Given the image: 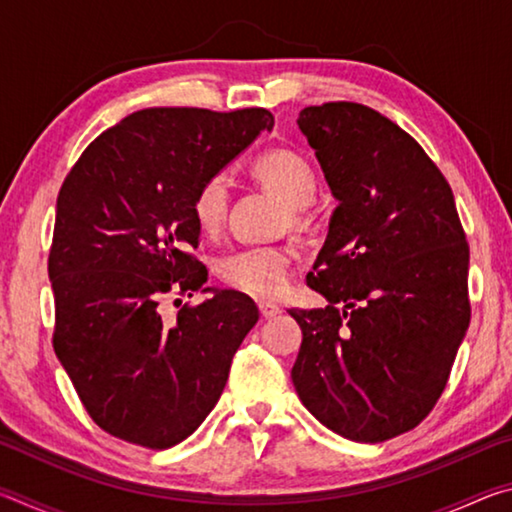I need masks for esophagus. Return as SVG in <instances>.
I'll return each mask as SVG.
<instances>
[{
  "mask_svg": "<svg viewBox=\"0 0 512 512\" xmlns=\"http://www.w3.org/2000/svg\"><path fill=\"white\" fill-rule=\"evenodd\" d=\"M280 305H275V302L271 300H259V314H262V318H275L277 314H280Z\"/></svg>",
  "mask_w": 512,
  "mask_h": 512,
  "instance_id": "34e87169",
  "label": "esophagus"
}]
</instances>
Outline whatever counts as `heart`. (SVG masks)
Here are the masks:
<instances>
[{"label":"heart","instance_id":"b5f03b06","mask_svg":"<svg viewBox=\"0 0 512 512\" xmlns=\"http://www.w3.org/2000/svg\"><path fill=\"white\" fill-rule=\"evenodd\" d=\"M259 183L287 205L293 228H307V205L314 201L318 176L305 155L291 149H275L259 155L253 164ZM230 210V180L223 171L201 180L192 198V216L207 235L221 230ZM293 255L284 246H246L232 250L219 262V275L228 287L255 298H277L291 284Z\"/></svg>","mask_w":512,"mask_h":512}]
</instances>
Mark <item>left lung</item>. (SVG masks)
Segmentation results:
<instances>
[{
    "mask_svg": "<svg viewBox=\"0 0 512 512\" xmlns=\"http://www.w3.org/2000/svg\"><path fill=\"white\" fill-rule=\"evenodd\" d=\"M339 198L307 284L291 379L316 420L357 443L418 427L470 325V246L452 187L413 137L352 101L298 117Z\"/></svg>",
    "mask_w": 512,
    "mask_h": 512,
    "instance_id": "1",
    "label": "left lung"
}]
</instances>
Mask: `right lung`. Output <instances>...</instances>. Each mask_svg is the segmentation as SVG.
Returning a JSON list of instances; mask_svg holds the SVG:
<instances>
[{"label":"right lung","instance_id":"add662e5","mask_svg":"<svg viewBox=\"0 0 512 512\" xmlns=\"http://www.w3.org/2000/svg\"><path fill=\"white\" fill-rule=\"evenodd\" d=\"M273 128L264 108H146L103 131L56 201L49 280L54 350L85 411L110 436L167 449L214 409L255 302L214 291L164 314L169 296L205 287L192 198ZM180 305V300H173Z\"/></svg>","mask_w":512,"mask_h":512}]
</instances>
